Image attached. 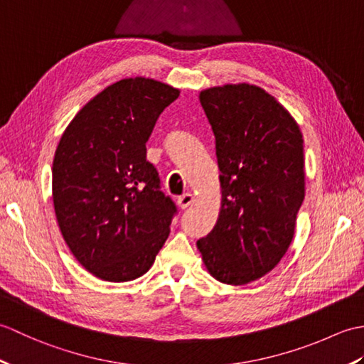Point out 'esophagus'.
<instances>
[{"instance_id":"obj_1","label":"esophagus","mask_w":364,"mask_h":364,"mask_svg":"<svg viewBox=\"0 0 364 364\" xmlns=\"http://www.w3.org/2000/svg\"><path fill=\"white\" fill-rule=\"evenodd\" d=\"M176 202L181 210H186V208H189L192 205V202H194V197H192V194H183L178 197Z\"/></svg>"}]
</instances>
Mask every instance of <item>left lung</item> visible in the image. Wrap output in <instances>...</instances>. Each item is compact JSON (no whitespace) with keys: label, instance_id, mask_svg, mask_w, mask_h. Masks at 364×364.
Here are the masks:
<instances>
[{"label":"left lung","instance_id":"1","mask_svg":"<svg viewBox=\"0 0 364 364\" xmlns=\"http://www.w3.org/2000/svg\"><path fill=\"white\" fill-rule=\"evenodd\" d=\"M200 103L215 137L222 210L197 247L215 280L245 284L270 272L292 241L305 197L304 139L261 87H213Z\"/></svg>","mask_w":364,"mask_h":364}]
</instances>
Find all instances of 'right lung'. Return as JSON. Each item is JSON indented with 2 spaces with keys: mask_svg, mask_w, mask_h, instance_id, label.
Masks as SVG:
<instances>
[{
  "mask_svg": "<svg viewBox=\"0 0 364 364\" xmlns=\"http://www.w3.org/2000/svg\"><path fill=\"white\" fill-rule=\"evenodd\" d=\"M180 90L149 78L100 92L67 127L53 161V203L75 258L106 282L151 267L178 214L146 161L161 112Z\"/></svg>",
  "mask_w": 364,
  "mask_h": 364,
  "instance_id": "right-lung-1",
  "label": "right lung"
}]
</instances>
